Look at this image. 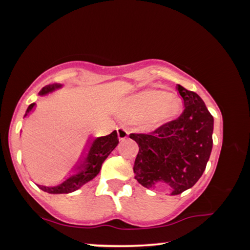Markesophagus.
<instances>
[{
    "instance_id": "1",
    "label": "esophagus",
    "mask_w": 250,
    "mask_h": 250,
    "mask_svg": "<svg viewBox=\"0 0 250 250\" xmlns=\"http://www.w3.org/2000/svg\"><path fill=\"white\" fill-rule=\"evenodd\" d=\"M117 133L120 141H125V139L129 137V132L125 128H122V126H119V128L117 129Z\"/></svg>"
}]
</instances>
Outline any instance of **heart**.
<instances>
[{
  "label": "heart",
  "mask_w": 250,
  "mask_h": 250,
  "mask_svg": "<svg viewBox=\"0 0 250 250\" xmlns=\"http://www.w3.org/2000/svg\"><path fill=\"white\" fill-rule=\"evenodd\" d=\"M124 110L133 120H141L146 128L158 129L180 115L182 104L166 92L147 89L128 97Z\"/></svg>",
  "instance_id": "obj_1"
}]
</instances>
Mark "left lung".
<instances>
[{
  "label": "left lung",
  "instance_id": "left-lung-1",
  "mask_svg": "<svg viewBox=\"0 0 250 250\" xmlns=\"http://www.w3.org/2000/svg\"><path fill=\"white\" fill-rule=\"evenodd\" d=\"M184 111L150 134L131 133L138 143L134 179L142 186H167L171 195L191 188L205 171L213 147L214 118L196 92L177 84Z\"/></svg>",
  "mask_w": 250,
  "mask_h": 250
}]
</instances>
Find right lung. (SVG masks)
Returning a JSON list of instances; mask_svg holds the SVG:
<instances>
[{"instance_id": "add662e5", "label": "right lung", "mask_w": 250, "mask_h": 250, "mask_svg": "<svg viewBox=\"0 0 250 250\" xmlns=\"http://www.w3.org/2000/svg\"><path fill=\"white\" fill-rule=\"evenodd\" d=\"M62 87V83L47 84L40 91L39 95L46 96L52 94L55 90L61 89ZM34 108H35V104H29L24 118L27 117ZM118 143H119V139H118L117 131H113L112 133L105 135V137H99L96 139L89 138L87 140L82 155H80L77 163L75 164L73 174L65 179V181H62L61 184L55 186L39 185L40 188L49 194H67L77 191L83 184L88 183L98 175L104 161L108 158V155L118 146Z\"/></svg>"}]
</instances>
